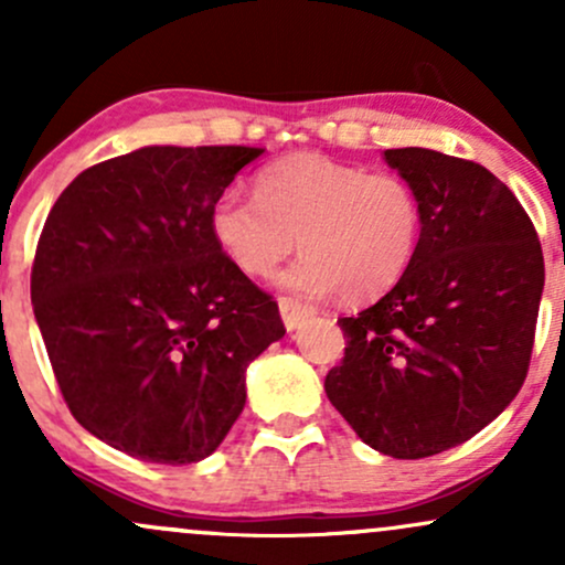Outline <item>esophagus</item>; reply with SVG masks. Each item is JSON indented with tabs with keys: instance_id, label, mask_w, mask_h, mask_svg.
Here are the masks:
<instances>
[{
	"instance_id": "esophagus-1",
	"label": "esophagus",
	"mask_w": 565,
	"mask_h": 565,
	"mask_svg": "<svg viewBox=\"0 0 565 565\" xmlns=\"http://www.w3.org/2000/svg\"><path fill=\"white\" fill-rule=\"evenodd\" d=\"M278 310H281L284 327H287L289 332H291V329L300 327V323H302L305 319H308L310 313H313V310H310L308 305L291 300V297H278Z\"/></svg>"
}]
</instances>
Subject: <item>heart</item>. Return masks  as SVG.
<instances>
[{"label": "heart", "instance_id": "obj_1", "mask_svg": "<svg viewBox=\"0 0 565 565\" xmlns=\"http://www.w3.org/2000/svg\"><path fill=\"white\" fill-rule=\"evenodd\" d=\"M210 233L238 274L270 276L300 246L305 255L278 284L345 302L387 295L417 257L423 201L406 178L366 172L321 153H291L263 167L255 196L223 193Z\"/></svg>", "mask_w": 565, "mask_h": 565}]
</instances>
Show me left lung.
<instances>
[{
	"instance_id": "left-lung-1",
	"label": "left lung",
	"mask_w": 565,
	"mask_h": 565,
	"mask_svg": "<svg viewBox=\"0 0 565 565\" xmlns=\"http://www.w3.org/2000/svg\"><path fill=\"white\" fill-rule=\"evenodd\" d=\"M423 201V242L395 287L340 319L323 391L366 446L423 459L483 430L526 380L544 289L534 223L476 161L391 148Z\"/></svg>"
}]
</instances>
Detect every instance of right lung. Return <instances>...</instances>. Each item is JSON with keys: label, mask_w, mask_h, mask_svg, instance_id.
<instances>
[{"label": "right lung", "mask_w": 565, "mask_h": 565, "mask_svg": "<svg viewBox=\"0 0 565 565\" xmlns=\"http://www.w3.org/2000/svg\"><path fill=\"white\" fill-rule=\"evenodd\" d=\"M263 148L146 146L76 174L50 210L31 302L84 430L157 465L223 444L246 366L284 321L210 233V210Z\"/></svg>", "instance_id": "obj_1"}]
</instances>
